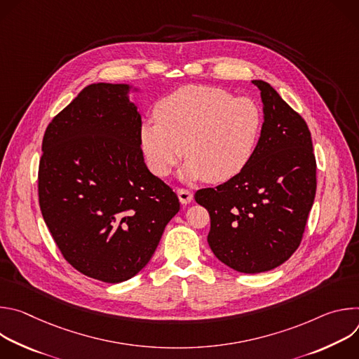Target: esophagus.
<instances>
[{
	"label": "esophagus",
	"instance_id": "obj_1",
	"mask_svg": "<svg viewBox=\"0 0 359 359\" xmlns=\"http://www.w3.org/2000/svg\"><path fill=\"white\" fill-rule=\"evenodd\" d=\"M176 193H177V197H179L180 203H183V204H189L193 200V193L186 190V189H177Z\"/></svg>",
	"mask_w": 359,
	"mask_h": 359
}]
</instances>
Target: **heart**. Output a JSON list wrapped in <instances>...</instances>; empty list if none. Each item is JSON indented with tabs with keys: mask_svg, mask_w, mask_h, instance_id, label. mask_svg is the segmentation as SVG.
Wrapping results in <instances>:
<instances>
[{
	"mask_svg": "<svg viewBox=\"0 0 359 359\" xmlns=\"http://www.w3.org/2000/svg\"><path fill=\"white\" fill-rule=\"evenodd\" d=\"M155 116L139 132L149 169L166 177L184 151L180 176L213 184L234 179L250 165L264 123L255 100L201 85L183 86L162 99Z\"/></svg>",
	"mask_w": 359,
	"mask_h": 359,
	"instance_id": "b5f03b06",
	"label": "heart"
}]
</instances>
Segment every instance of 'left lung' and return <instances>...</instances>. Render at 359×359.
I'll return each instance as SVG.
<instances>
[{"instance_id": "left-lung-1", "label": "left lung", "mask_w": 359, "mask_h": 359, "mask_svg": "<svg viewBox=\"0 0 359 359\" xmlns=\"http://www.w3.org/2000/svg\"><path fill=\"white\" fill-rule=\"evenodd\" d=\"M251 82L260 89L264 116L252 161L234 179L194 194L210 215L213 254L244 274L270 271L291 257L317 189L309 126L270 83Z\"/></svg>"}]
</instances>
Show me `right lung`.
Returning <instances> with one entry per match:
<instances>
[{
    "label": "right lung",
    "mask_w": 359,
    "mask_h": 359,
    "mask_svg": "<svg viewBox=\"0 0 359 359\" xmlns=\"http://www.w3.org/2000/svg\"><path fill=\"white\" fill-rule=\"evenodd\" d=\"M128 83H90L45 130L38 172L42 217L65 260L111 284L150 262L180 210L176 193L147 169L142 118Z\"/></svg>",
    "instance_id": "obj_1"
}]
</instances>
